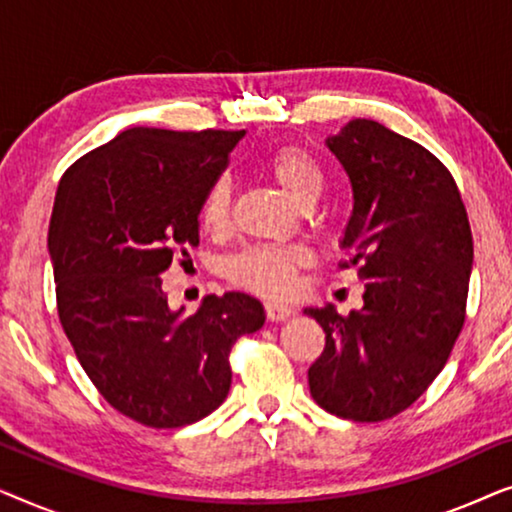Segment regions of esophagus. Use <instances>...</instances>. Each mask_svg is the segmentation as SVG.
Instances as JSON below:
<instances>
[{
  "label": "esophagus",
  "instance_id": "1",
  "mask_svg": "<svg viewBox=\"0 0 512 512\" xmlns=\"http://www.w3.org/2000/svg\"><path fill=\"white\" fill-rule=\"evenodd\" d=\"M265 314H268L270 321H286L293 314V307L282 303H268L265 305Z\"/></svg>",
  "mask_w": 512,
  "mask_h": 512
}]
</instances>
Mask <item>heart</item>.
I'll list each match as a JSON object with an SVG mask.
<instances>
[{
    "label": "heart",
    "mask_w": 512,
    "mask_h": 512,
    "mask_svg": "<svg viewBox=\"0 0 512 512\" xmlns=\"http://www.w3.org/2000/svg\"><path fill=\"white\" fill-rule=\"evenodd\" d=\"M268 172L277 186L300 207L307 200H317L324 188V172L317 160L303 149L286 146L268 158ZM202 226L221 233L230 221V181L219 177L207 188L200 207ZM312 263L310 249L303 244H261L249 247L228 263V275L244 289L261 296H286L296 286V272Z\"/></svg>",
    "instance_id": "b5f03b06"
}]
</instances>
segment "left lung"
<instances>
[{
    "instance_id": "left-lung-1",
    "label": "left lung",
    "mask_w": 512,
    "mask_h": 512,
    "mask_svg": "<svg viewBox=\"0 0 512 512\" xmlns=\"http://www.w3.org/2000/svg\"><path fill=\"white\" fill-rule=\"evenodd\" d=\"M352 184L340 249L356 268L363 307H305L326 333L307 370L331 415L382 422L410 408L443 370L464 326L473 237L452 174L382 123L354 118L326 137Z\"/></svg>"
}]
</instances>
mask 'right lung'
Listing matches in <instances>:
<instances>
[{"instance_id": "obj_1", "label": "right lung", "mask_w": 512, "mask_h": 512, "mask_svg": "<svg viewBox=\"0 0 512 512\" xmlns=\"http://www.w3.org/2000/svg\"><path fill=\"white\" fill-rule=\"evenodd\" d=\"M244 130L130 128L62 174L48 226L60 324L111 408L153 429L207 417L230 391L228 354L265 324L261 300L167 305L160 275L198 244L207 188Z\"/></svg>"}]
</instances>
